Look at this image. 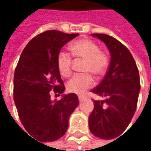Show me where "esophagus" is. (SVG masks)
<instances>
[{"label":"esophagus","instance_id":"esophagus-1","mask_svg":"<svg viewBox=\"0 0 151 151\" xmlns=\"http://www.w3.org/2000/svg\"><path fill=\"white\" fill-rule=\"evenodd\" d=\"M85 99V96H83V95H78V100H79V101H81L82 100H84Z\"/></svg>","mask_w":151,"mask_h":151}]
</instances>
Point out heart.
Wrapping results in <instances>:
<instances>
[{"label":"heart","mask_w":151,"mask_h":151,"mask_svg":"<svg viewBox=\"0 0 151 151\" xmlns=\"http://www.w3.org/2000/svg\"><path fill=\"white\" fill-rule=\"evenodd\" d=\"M72 54L85 59L84 71L92 73L95 76H101L108 65V56L104 51L100 50L99 46L89 39H82L70 46ZM73 59L69 53L61 51L58 57V67L60 74L67 78L72 74ZM93 78L89 73L73 76L66 84L67 90L71 93L82 94L93 85Z\"/></svg>","instance_id":"b5f03b06"}]
</instances>
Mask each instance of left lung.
<instances>
[{
    "instance_id": "8db88e82",
    "label": "left lung",
    "mask_w": 151,
    "mask_h": 151,
    "mask_svg": "<svg viewBox=\"0 0 151 151\" xmlns=\"http://www.w3.org/2000/svg\"><path fill=\"white\" fill-rule=\"evenodd\" d=\"M102 41L110 53V65L102 81L93 93L105 98L94 101L88 124L93 136L113 139L122 135L136 112L140 77L136 61L126 46L106 34H92Z\"/></svg>"
}]
</instances>
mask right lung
I'll list each match as a JSON object with an SVG mask.
<instances>
[{"mask_svg":"<svg viewBox=\"0 0 151 151\" xmlns=\"http://www.w3.org/2000/svg\"><path fill=\"white\" fill-rule=\"evenodd\" d=\"M48 30L30 40L22 50L14 75V101L19 118L29 134L44 142L56 141L68 129L69 118L78 105L77 94L51 101L50 91L64 93L58 67L62 47L78 37Z\"/></svg>","mask_w":151,"mask_h":151,"instance_id":"add662e5","label":"right lung"}]
</instances>
